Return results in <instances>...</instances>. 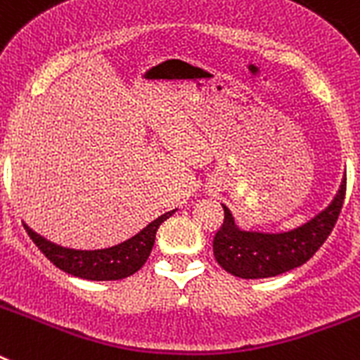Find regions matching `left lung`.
Here are the masks:
<instances>
[{
	"label": "left lung",
	"instance_id": "left-lung-1",
	"mask_svg": "<svg viewBox=\"0 0 360 360\" xmlns=\"http://www.w3.org/2000/svg\"><path fill=\"white\" fill-rule=\"evenodd\" d=\"M346 195V180L328 207L301 227L287 232L243 231L234 224L231 211L224 207V224L212 240L216 262L229 274L241 279H263L285 274L304 265L330 232L341 214Z\"/></svg>",
	"mask_w": 360,
	"mask_h": 360
}]
</instances>
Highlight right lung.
Returning <instances> with one entry per match:
<instances>
[{
  "label": "right lung",
  "mask_w": 360,
  "mask_h": 360,
  "mask_svg": "<svg viewBox=\"0 0 360 360\" xmlns=\"http://www.w3.org/2000/svg\"><path fill=\"white\" fill-rule=\"evenodd\" d=\"M174 212H176V209L158 216L139 234L122 241V243L108 247V249L95 250L63 247V245L46 240L36 231H32L27 224H23V227L28 232L30 240L37 245V249L49 257L57 269H61L66 274H72L81 279H90V281H115V279L128 278V276L135 274L136 270L142 269V265L151 254L158 227Z\"/></svg>",
  "instance_id": "add662e5"
}]
</instances>
